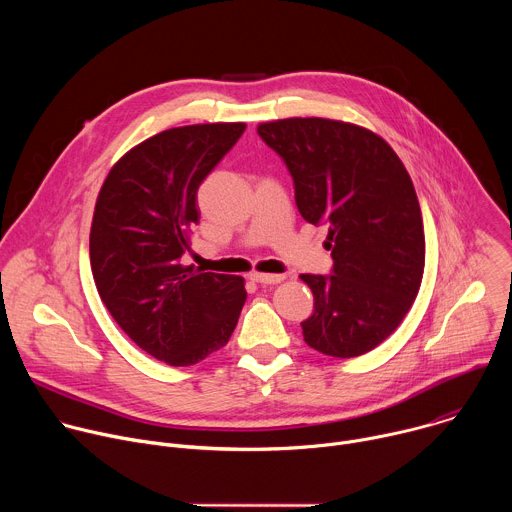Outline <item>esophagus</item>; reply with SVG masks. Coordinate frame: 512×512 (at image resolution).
Instances as JSON below:
<instances>
[{
  "label": "esophagus",
  "instance_id": "esophagus-1",
  "mask_svg": "<svg viewBox=\"0 0 512 512\" xmlns=\"http://www.w3.org/2000/svg\"><path fill=\"white\" fill-rule=\"evenodd\" d=\"M251 279L255 283H263V285H275V283H281L285 279V275H269V273H251Z\"/></svg>",
  "mask_w": 512,
  "mask_h": 512
}]
</instances>
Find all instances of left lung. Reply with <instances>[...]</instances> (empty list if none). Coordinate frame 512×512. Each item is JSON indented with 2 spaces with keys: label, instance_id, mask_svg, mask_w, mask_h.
Instances as JSON below:
<instances>
[{
  "label": "left lung",
  "instance_id": "left-lung-1",
  "mask_svg": "<svg viewBox=\"0 0 512 512\" xmlns=\"http://www.w3.org/2000/svg\"><path fill=\"white\" fill-rule=\"evenodd\" d=\"M257 133L294 178L300 214L328 227L332 273L302 275L314 294L306 344L336 358L373 350L411 310L425 265L421 208L403 162L383 137L344 121L279 119Z\"/></svg>",
  "mask_w": 512,
  "mask_h": 512
}]
</instances>
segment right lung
<instances>
[{"instance_id": "add662e5", "label": "right lung", "mask_w": 512, "mask_h": 512, "mask_svg": "<svg viewBox=\"0 0 512 512\" xmlns=\"http://www.w3.org/2000/svg\"><path fill=\"white\" fill-rule=\"evenodd\" d=\"M245 123L166 129L129 150L105 178L91 225V269L119 328L148 354L190 367L221 350L247 300L237 275L184 267L198 225L196 192Z\"/></svg>"}]
</instances>
